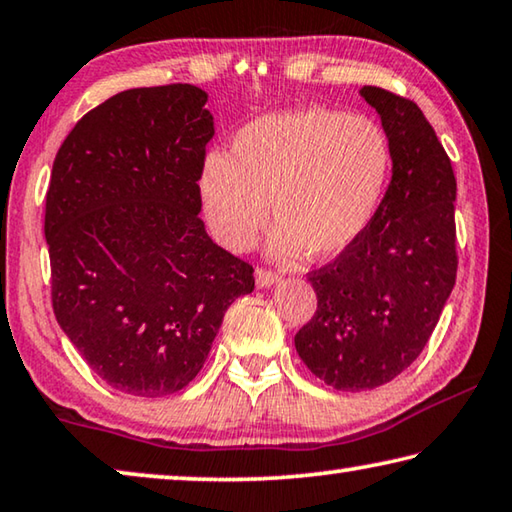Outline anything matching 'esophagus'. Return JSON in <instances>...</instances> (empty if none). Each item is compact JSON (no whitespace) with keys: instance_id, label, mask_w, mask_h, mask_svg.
<instances>
[{"instance_id":"34e87169","label":"esophagus","mask_w":512,"mask_h":512,"mask_svg":"<svg viewBox=\"0 0 512 512\" xmlns=\"http://www.w3.org/2000/svg\"><path fill=\"white\" fill-rule=\"evenodd\" d=\"M255 282H257L259 289H268V287H275V284L280 282V275H275L271 271H264V268H257Z\"/></svg>"}]
</instances>
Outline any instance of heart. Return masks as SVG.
Instances as JSON below:
<instances>
[{"label": "heart", "instance_id": "1", "mask_svg": "<svg viewBox=\"0 0 512 512\" xmlns=\"http://www.w3.org/2000/svg\"><path fill=\"white\" fill-rule=\"evenodd\" d=\"M388 171L391 144L375 119L302 106L239 128L230 158L207 155L198 194L225 248L253 246L271 205V257L291 259L305 248L323 259L343 253L368 228Z\"/></svg>", "mask_w": 512, "mask_h": 512}]
</instances>
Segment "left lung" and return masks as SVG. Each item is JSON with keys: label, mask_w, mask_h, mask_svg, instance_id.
<instances>
[{"label": "left lung", "mask_w": 512, "mask_h": 512, "mask_svg": "<svg viewBox=\"0 0 512 512\" xmlns=\"http://www.w3.org/2000/svg\"><path fill=\"white\" fill-rule=\"evenodd\" d=\"M388 135L393 176L368 228L309 273L318 309L296 334L305 366L336 391H372L420 357L456 282V178L413 101L363 85Z\"/></svg>", "instance_id": "1"}]
</instances>
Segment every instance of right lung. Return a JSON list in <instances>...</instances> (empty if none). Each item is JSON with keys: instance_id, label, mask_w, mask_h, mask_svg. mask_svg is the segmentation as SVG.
Returning <instances> with one entry per match:
<instances>
[{"instance_id": "right-lung-1", "label": "right lung", "mask_w": 512, "mask_h": 512, "mask_svg": "<svg viewBox=\"0 0 512 512\" xmlns=\"http://www.w3.org/2000/svg\"><path fill=\"white\" fill-rule=\"evenodd\" d=\"M189 83L133 88L90 110L51 169L45 237L60 329L108 386L135 397L185 388L253 266L216 246L198 176L214 137Z\"/></svg>"}]
</instances>
